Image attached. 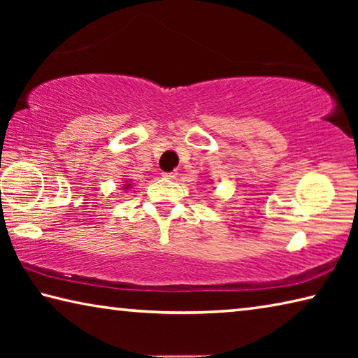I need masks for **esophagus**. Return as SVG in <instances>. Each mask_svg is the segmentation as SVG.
<instances>
[{
	"label": "esophagus",
	"instance_id": "obj_1",
	"mask_svg": "<svg viewBox=\"0 0 358 358\" xmlns=\"http://www.w3.org/2000/svg\"><path fill=\"white\" fill-rule=\"evenodd\" d=\"M177 172H164V173H162V177H164V178H167V180H175V178H177Z\"/></svg>",
	"mask_w": 358,
	"mask_h": 358
}]
</instances>
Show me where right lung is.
<instances>
[{
  "label": "right lung",
  "instance_id": "1",
  "mask_svg": "<svg viewBox=\"0 0 358 358\" xmlns=\"http://www.w3.org/2000/svg\"><path fill=\"white\" fill-rule=\"evenodd\" d=\"M128 187H129V185H126V189H128Z\"/></svg>",
  "mask_w": 358,
  "mask_h": 358
}]
</instances>
